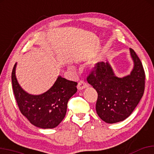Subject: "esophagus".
<instances>
[{
    "mask_svg": "<svg viewBox=\"0 0 154 154\" xmlns=\"http://www.w3.org/2000/svg\"><path fill=\"white\" fill-rule=\"evenodd\" d=\"M88 87V85L86 83H85V82L83 81H81L80 82H79V83H78L77 88L79 91H81V90L86 88Z\"/></svg>",
    "mask_w": 154,
    "mask_h": 154,
    "instance_id": "esophagus-1",
    "label": "esophagus"
}]
</instances>
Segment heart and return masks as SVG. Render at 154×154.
I'll list each match as a JSON object with an SVG mask.
<instances>
[{"mask_svg": "<svg viewBox=\"0 0 154 154\" xmlns=\"http://www.w3.org/2000/svg\"><path fill=\"white\" fill-rule=\"evenodd\" d=\"M69 69L71 70V71H73V68L72 66H69Z\"/></svg>", "mask_w": 154, "mask_h": 154, "instance_id": "heart-1", "label": "heart"}]
</instances>
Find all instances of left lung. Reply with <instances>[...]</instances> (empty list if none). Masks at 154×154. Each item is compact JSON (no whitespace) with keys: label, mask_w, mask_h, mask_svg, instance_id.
<instances>
[{"label":"left lung","mask_w":154,"mask_h":154,"mask_svg":"<svg viewBox=\"0 0 154 154\" xmlns=\"http://www.w3.org/2000/svg\"><path fill=\"white\" fill-rule=\"evenodd\" d=\"M134 67L130 74L115 75L108 62L96 63L87 78L88 83L97 91L96 112L102 120L114 124L125 120L132 113L143 96L145 73L140 59L129 49Z\"/></svg>","instance_id":"8db88e82"}]
</instances>
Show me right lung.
I'll use <instances>...</instances> for the list:
<instances>
[{"label":"right lung","mask_w":154,"mask_h":154,"mask_svg":"<svg viewBox=\"0 0 154 154\" xmlns=\"http://www.w3.org/2000/svg\"><path fill=\"white\" fill-rule=\"evenodd\" d=\"M17 63L12 71L13 89L21 113L35 127L52 129L64 118L69 100L76 93V82L59 75L54 85L40 95L27 93L20 85L15 75Z\"/></svg>","instance_id":"add662e5"}]
</instances>
